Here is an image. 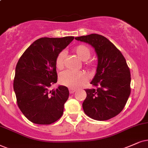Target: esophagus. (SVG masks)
I'll list each match as a JSON object with an SVG mask.
<instances>
[{"label": "esophagus", "instance_id": "1", "mask_svg": "<svg viewBox=\"0 0 148 148\" xmlns=\"http://www.w3.org/2000/svg\"><path fill=\"white\" fill-rule=\"evenodd\" d=\"M69 91H70V93H74L76 91V90H75V89H69Z\"/></svg>", "mask_w": 148, "mask_h": 148}]
</instances>
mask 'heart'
I'll list each match as a JSON object with an SVG mask.
<instances>
[{
	"instance_id": "heart-1",
	"label": "heart",
	"mask_w": 148,
	"mask_h": 148,
	"mask_svg": "<svg viewBox=\"0 0 148 148\" xmlns=\"http://www.w3.org/2000/svg\"><path fill=\"white\" fill-rule=\"evenodd\" d=\"M73 52L83 61V67L88 70H93L96 68L94 61L89 59L91 55V50L89 46L85 44H80L73 49ZM65 53L61 51L58 54L55 60L56 67L58 70H63L65 66ZM88 76L83 72H72L66 70L61 73L59 82L61 85L72 89L81 87L87 83Z\"/></svg>"
}]
</instances>
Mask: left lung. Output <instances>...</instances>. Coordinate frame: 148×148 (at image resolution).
I'll list each match as a JSON object with an SVG mask.
<instances>
[{"instance_id": "1", "label": "left lung", "mask_w": 148, "mask_h": 148, "mask_svg": "<svg viewBox=\"0 0 148 148\" xmlns=\"http://www.w3.org/2000/svg\"><path fill=\"white\" fill-rule=\"evenodd\" d=\"M95 48L98 58L97 72L91 84L96 87L85 89L87 97L84 112L95 120L113 118L122 111L130 94V72L119 50L107 38L98 34L75 37Z\"/></svg>"}]
</instances>
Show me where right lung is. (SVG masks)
I'll list each match as a JSON object with an SVG mask.
<instances>
[{"label":"right lung","mask_w":148,"mask_h":148,"mask_svg":"<svg viewBox=\"0 0 148 148\" xmlns=\"http://www.w3.org/2000/svg\"><path fill=\"white\" fill-rule=\"evenodd\" d=\"M74 39L72 36L38 39L18 60L14 89L18 107L31 122L51 124L62 116L69 97L68 87L59 86L52 90L49 87L57 82V56Z\"/></svg>","instance_id":"1"}]
</instances>
